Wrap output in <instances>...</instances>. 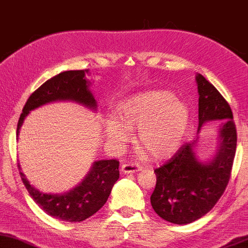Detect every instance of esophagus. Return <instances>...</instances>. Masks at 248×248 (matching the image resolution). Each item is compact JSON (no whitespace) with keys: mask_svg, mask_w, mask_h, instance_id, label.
Wrapping results in <instances>:
<instances>
[{"mask_svg":"<svg viewBox=\"0 0 248 248\" xmlns=\"http://www.w3.org/2000/svg\"><path fill=\"white\" fill-rule=\"evenodd\" d=\"M141 167L138 164H134V162H125V164L121 165V171L124 173H134L139 171Z\"/></svg>","mask_w":248,"mask_h":248,"instance_id":"esophagus-1","label":"esophagus"}]
</instances>
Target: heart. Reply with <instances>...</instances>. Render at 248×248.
<instances>
[{
  "label": "heart",
  "instance_id": "heart-1",
  "mask_svg": "<svg viewBox=\"0 0 248 248\" xmlns=\"http://www.w3.org/2000/svg\"><path fill=\"white\" fill-rule=\"evenodd\" d=\"M117 120L106 124L107 135L117 145L136 131L139 148L154 159H165L182 143L188 125V110L168 91H147L125 99L116 111Z\"/></svg>",
  "mask_w": 248,
  "mask_h": 248
}]
</instances>
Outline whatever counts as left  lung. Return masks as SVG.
<instances>
[{"label":"left lung","mask_w":248,"mask_h":248,"mask_svg":"<svg viewBox=\"0 0 248 248\" xmlns=\"http://www.w3.org/2000/svg\"><path fill=\"white\" fill-rule=\"evenodd\" d=\"M198 86L199 129L209 120L226 119L220 128V147L216 157L204 165L195 156V142L188 141L155 169L157 182L150 196L151 206L162 219L186 225L213 209L231 179L237 145V132L228 102L202 75Z\"/></svg>","instance_id":"obj_1"}]
</instances>
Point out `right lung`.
I'll return each instance as SVG.
<instances>
[{
  "label": "right lung",
  "instance_id": "add662e5",
  "mask_svg": "<svg viewBox=\"0 0 248 248\" xmlns=\"http://www.w3.org/2000/svg\"><path fill=\"white\" fill-rule=\"evenodd\" d=\"M89 70H70L46 81L30 95L18 118V135L24 118L31 110L44 103L57 100H73L95 108V99L88 89L86 76ZM18 169L20 166L17 165ZM20 177L33 201L54 218L76 223L93 215L106 204L113 185L119 178V161L117 159L95 161L86 179L69 193L62 195L43 194L31 186L25 176Z\"/></svg>",
  "mask_w": 248,
  "mask_h": 248
}]
</instances>
